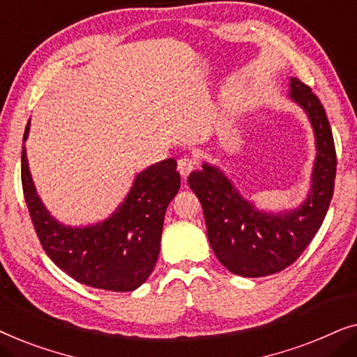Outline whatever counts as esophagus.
I'll use <instances>...</instances> for the list:
<instances>
[{"label": "esophagus", "mask_w": 357, "mask_h": 357, "mask_svg": "<svg viewBox=\"0 0 357 357\" xmlns=\"http://www.w3.org/2000/svg\"><path fill=\"white\" fill-rule=\"evenodd\" d=\"M177 169H178L180 175H182L183 178H187V177H188V174L192 172V170L195 169V160H193V159H190V158H187V155H185V158L178 159Z\"/></svg>", "instance_id": "34e87169"}]
</instances>
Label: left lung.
Wrapping results in <instances>:
<instances>
[{
    "label": "left lung",
    "mask_w": 357,
    "mask_h": 357,
    "mask_svg": "<svg viewBox=\"0 0 357 357\" xmlns=\"http://www.w3.org/2000/svg\"><path fill=\"white\" fill-rule=\"evenodd\" d=\"M289 99L305 112L315 136L317 154L304 203L280 213L265 211L208 162L188 177L203 206L214 255L234 275L261 278L292 265L315 237L333 197L336 153L324 105L297 77L289 79Z\"/></svg>",
    "instance_id": "obj_1"
}]
</instances>
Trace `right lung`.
<instances>
[{
    "label": "right lung",
    "mask_w": 357,
    "mask_h": 357,
    "mask_svg": "<svg viewBox=\"0 0 357 357\" xmlns=\"http://www.w3.org/2000/svg\"><path fill=\"white\" fill-rule=\"evenodd\" d=\"M31 130L27 121L22 141ZM24 198L43 250L58 268L81 284L114 292L135 291L158 261L164 216L180 188L175 159H165L136 174L130 192L104 221L66 226L53 218L38 197L22 146Z\"/></svg>",
    "instance_id": "1"
}]
</instances>
